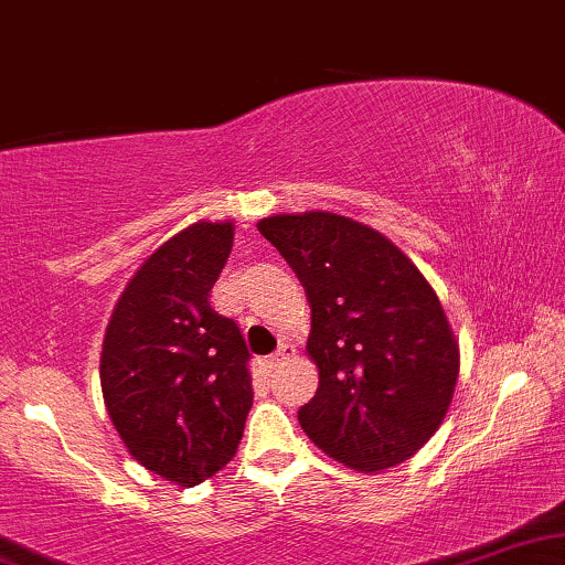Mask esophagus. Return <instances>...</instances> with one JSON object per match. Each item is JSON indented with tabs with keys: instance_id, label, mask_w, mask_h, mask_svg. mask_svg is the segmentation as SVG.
Instances as JSON below:
<instances>
[{
	"instance_id": "obj_1",
	"label": "esophagus",
	"mask_w": 565,
	"mask_h": 565,
	"mask_svg": "<svg viewBox=\"0 0 565 565\" xmlns=\"http://www.w3.org/2000/svg\"><path fill=\"white\" fill-rule=\"evenodd\" d=\"M295 345H291V343H284L281 345V349H278L276 353H274V356H270L268 359V370L270 372H274V370H278V366H281L284 364V361H287V359H291V356H295Z\"/></svg>"
}]
</instances>
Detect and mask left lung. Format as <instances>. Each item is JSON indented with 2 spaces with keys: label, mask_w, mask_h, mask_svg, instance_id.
I'll list each match as a JSON object with an SVG mask.
<instances>
[{
  "label": "left lung",
  "mask_w": 565,
  "mask_h": 565,
  "mask_svg": "<svg viewBox=\"0 0 565 565\" xmlns=\"http://www.w3.org/2000/svg\"><path fill=\"white\" fill-rule=\"evenodd\" d=\"M260 235L307 291L318 393L299 424L322 452L377 472L431 439L452 403L460 345L439 297L385 235L330 212L276 214Z\"/></svg>",
  "instance_id": "8db88e82"
}]
</instances>
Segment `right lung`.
I'll return each mask as SVG.
<instances>
[{"mask_svg": "<svg viewBox=\"0 0 565 565\" xmlns=\"http://www.w3.org/2000/svg\"><path fill=\"white\" fill-rule=\"evenodd\" d=\"M232 239V222H195L157 247L126 284L100 353L103 401L126 449L188 488L235 457L253 408L245 338L209 302Z\"/></svg>", "mask_w": 565, "mask_h": 565, "instance_id": "obj_1", "label": "right lung"}]
</instances>
